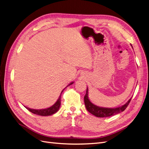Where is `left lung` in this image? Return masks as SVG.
<instances>
[{
	"mask_svg": "<svg viewBox=\"0 0 149 149\" xmlns=\"http://www.w3.org/2000/svg\"><path fill=\"white\" fill-rule=\"evenodd\" d=\"M84 100L86 108V109L90 113L96 117H98V118H107V117L114 116L124 111L129 105L130 100H131V98L124 105L119 107L107 108L99 107L96 105H94V104L89 101L88 98V89L87 88L86 93L84 97Z\"/></svg>",
	"mask_w": 149,
	"mask_h": 149,
	"instance_id": "obj_1",
	"label": "left lung"
}]
</instances>
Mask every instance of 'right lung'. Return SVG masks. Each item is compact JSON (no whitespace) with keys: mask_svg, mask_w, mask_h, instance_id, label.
Returning a JSON list of instances; mask_svg holds the SVG:
<instances>
[{"mask_svg":"<svg viewBox=\"0 0 149 149\" xmlns=\"http://www.w3.org/2000/svg\"><path fill=\"white\" fill-rule=\"evenodd\" d=\"M73 83V82L71 83L68 86L72 84ZM65 88H64L63 90ZM63 90L61 91V93L63 91ZM61 93L60 95L59 98L58 99L57 101L55 102V104H54L52 106H51L50 107H48V108H47V109H30V108H29V107H26L25 106V107H26V109H27L31 112H32V113H33L35 114H37V115L42 116H47L52 115L53 114L56 113V112L58 111V109H59V108L60 107Z\"/></svg>","mask_w":149,"mask_h":149,"instance_id":"right-lung-1","label":"right lung"}]
</instances>
